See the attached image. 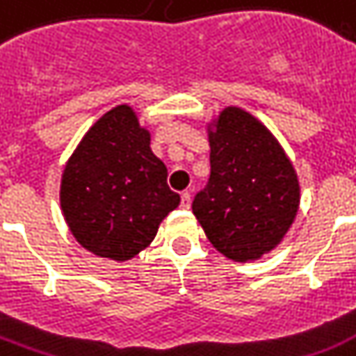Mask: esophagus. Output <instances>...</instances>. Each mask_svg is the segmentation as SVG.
Here are the masks:
<instances>
[{
	"label": "esophagus",
	"mask_w": 356,
	"mask_h": 356,
	"mask_svg": "<svg viewBox=\"0 0 356 356\" xmlns=\"http://www.w3.org/2000/svg\"><path fill=\"white\" fill-rule=\"evenodd\" d=\"M190 203H192V195H190L188 192H184V194L181 195V207H183V209H190Z\"/></svg>",
	"instance_id": "obj_1"
}]
</instances>
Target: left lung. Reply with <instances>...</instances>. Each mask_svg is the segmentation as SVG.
Listing matches in <instances>:
<instances>
[{
	"mask_svg": "<svg viewBox=\"0 0 356 356\" xmlns=\"http://www.w3.org/2000/svg\"><path fill=\"white\" fill-rule=\"evenodd\" d=\"M209 142L211 177L192 212L227 259H259L281 242L298 214L292 162L262 123L234 107L220 114Z\"/></svg>",
	"mask_w": 356,
	"mask_h": 356,
	"instance_id": "1",
	"label": "left lung"
}]
</instances>
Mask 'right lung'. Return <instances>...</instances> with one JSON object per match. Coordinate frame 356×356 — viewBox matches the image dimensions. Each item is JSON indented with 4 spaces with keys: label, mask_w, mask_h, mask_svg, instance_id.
Segmentation results:
<instances>
[{
    "label": "right lung",
    "mask_w": 356,
    "mask_h": 356,
    "mask_svg": "<svg viewBox=\"0 0 356 356\" xmlns=\"http://www.w3.org/2000/svg\"><path fill=\"white\" fill-rule=\"evenodd\" d=\"M168 170L127 105L108 111L81 140L60 183V207L75 240L97 257L129 260L147 248L179 205Z\"/></svg>",
    "instance_id": "add662e5"
}]
</instances>
